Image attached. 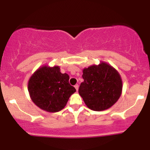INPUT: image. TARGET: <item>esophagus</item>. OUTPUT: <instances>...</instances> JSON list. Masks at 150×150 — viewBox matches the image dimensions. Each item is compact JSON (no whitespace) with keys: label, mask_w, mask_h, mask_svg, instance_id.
Instances as JSON below:
<instances>
[{"label":"esophagus","mask_w":150,"mask_h":150,"mask_svg":"<svg viewBox=\"0 0 150 150\" xmlns=\"http://www.w3.org/2000/svg\"><path fill=\"white\" fill-rule=\"evenodd\" d=\"M75 88L76 89V91L78 90V88H79V85H75Z\"/></svg>","instance_id":"esophagus-1"}]
</instances>
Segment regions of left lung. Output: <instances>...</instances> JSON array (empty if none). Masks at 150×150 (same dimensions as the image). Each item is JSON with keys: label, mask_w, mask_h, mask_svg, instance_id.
<instances>
[{"label": "left lung", "mask_w": 150, "mask_h": 150, "mask_svg": "<svg viewBox=\"0 0 150 150\" xmlns=\"http://www.w3.org/2000/svg\"><path fill=\"white\" fill-rule=\"evenodd\" d=\"M84 82L79 94L87 106L93 111L108 109L121 95L123 84L118 72L108 63L101 62L83 69Z\"/></svg>", "instance_id": "1"}]
</instances>
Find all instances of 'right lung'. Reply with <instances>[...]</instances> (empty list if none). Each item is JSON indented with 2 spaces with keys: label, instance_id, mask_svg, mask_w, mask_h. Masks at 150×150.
<instances>
[{
  "label": "right lung",
  "instance_id": "right-lung-1",
  "mask_svg": "<svg viewBox=\"0 0 150 150\" xmlns=\"http://www.w3.org/2000/svg\"><path fill=\"white\" fill-rule=\"evenodd\" d=\"M69 75L61 73L59 66H42L34 72L28 82L32 100L48 112L60 111L76 89L69 83Z\"/></svg>",
  "mask_w": 150,
  "mask_h": 150
}]
</instances>
